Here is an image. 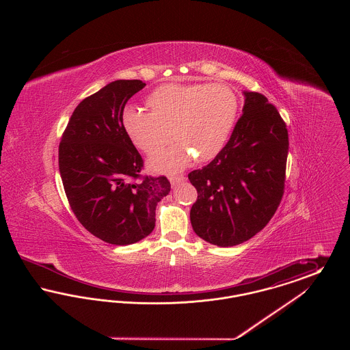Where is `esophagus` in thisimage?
Returning <instances> with one entry per match:
<instances>
[{
  "mask_svg": "<svg viewBox=\"0 0 350 350\" xmlns=\"http://www.w3.org/2000/svg\"><path fill=\"white\" fill-rule=\"evenodd\" d=\"M186 181V177L185 176H174V177H170V183L172 186H177L178 183Z\"/></svg>",
  "mask_w": 350,
  "mask_h": 350,
  "instance_id": "esophagus-1",
  "label": "esophagus"
}]
</instances>
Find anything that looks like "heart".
<instances>
[{"label":"heart","instance_id":"1","mask_svg":"<svg viewBox=\"0 0 350 350\" xmlns=\"http://www.w3.org/2000/svg\"><path fill=\"white\" fill-rule=\"evenodd\" d=\"M150 111L129 105L122 124L139 150L153 153L173 136L178 140L153 154L150 167L157 172H177L197 157L214 159L226 146L237 117V97L224 85L165 83L148 97Z\"/></svg>","mask_w":350,"mask_h":350}]
</instances>
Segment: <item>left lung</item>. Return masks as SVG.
<instances>
[{"instance_id": "left-lung-1", "label": "left lung", "mask_w": 350, "mask_h": 350, "mask_svg": "<svg viewBox=\"0 0 350 350\" xmlns=\"http://www.w3.org/2000/svg\"><path fill=\"white\" fill-rule=\"evenodd\" d=\"M243 116L217 157L189 173L198 191L190 210L194 232L217 247L239 245L274 215L284 187L288 152L286 124L256 92H243Z\"/></svg>"}]
</instances>
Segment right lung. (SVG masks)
Wrapping results in <instances>:
<instances>
[{
	"mask_svg": "<svg viewBox=\"0 0 350 350\" xmlns=\"http://www.w3.org/2000/svg\"><path fill=\"white\" fill-rule=\"evenodd\" d=\"M140 80H117L75 109L59 146L68 202L83 227L113 245H130L154 228L156 206L170 191L167 177H140L142 156L123 130L127 100Z\"/></svg>",
	"mask_w": 350,
	"mask_h": 350,
	"instance_id": "obj_1",
	"label": "right lung"
}]
</instances>
